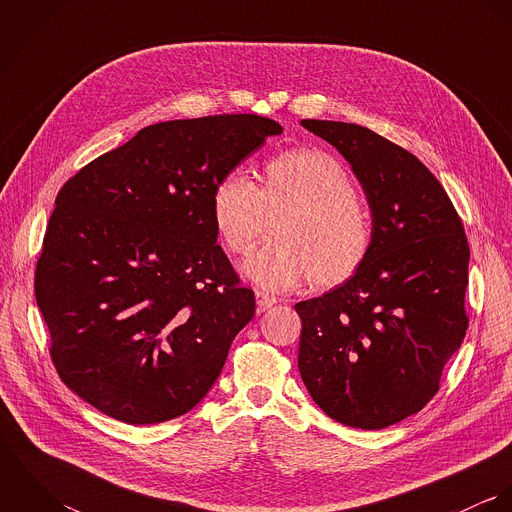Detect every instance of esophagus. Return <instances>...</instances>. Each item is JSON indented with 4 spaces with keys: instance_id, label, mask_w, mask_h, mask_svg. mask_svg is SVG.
<instances>
[{
    "instance_id": "34e87169",
    "label": "esophagus",
    "mask_w": 512,
    "mask_h": 512,
    "mask_svg": "<svg viewBox=\"0 0 512 512\" xmlns=\"http://www.w3.org/2000/svg\"><path fill=\"white\" fill-rule=\"evenodd\" d=\"M276 301H278V299H276L274 295L256 290V303H258V311H260V313L266 311V309H270L272 305H276Z\"/></svg>"
}]
</instances>
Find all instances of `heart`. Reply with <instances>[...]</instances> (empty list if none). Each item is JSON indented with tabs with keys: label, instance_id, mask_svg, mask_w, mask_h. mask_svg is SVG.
Listing matches in <instances>:
<instances>
[{
	"label": "heart",
	"instance_id": "heart-1",
	"mask_svg": "<svg viewBox=\"0 0 512 512\" xmlns=\"http://www.w3.org/2000/svg\"><path fill=\"white\" fill-rule=\"evenodd\" d=\"M211 215L230 254L248 252L274 220L276 238L244 260L264 290L288 292L313 278L317 288L351 280L366 262L374 224L349 167L331 151L293 147L266 159L260 187L242 171L222 175Z\"/></svg>",
	"mask_w": 512,
	"mask_h": 512
}]
</instances>
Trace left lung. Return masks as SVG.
I'll return each instance as SVG.
<instances>
[{
  "label": "left lung",
  "mask_w": 512,
  "mask_h": 512,
  "mask_svg": "<svg viewBox=\"0 0 512 512\" xmlns=\"http://www.w3.org/2000/svg\"><path fill=\"white\" fill-rule=\"evenodd\" d=\"M301 124L351 163L374 240L351 280L295 303L299 374L329 418L382 430L438 394L443 366L465 337L467 236L445 189L416 155L357 124Z\"/></svg>",
  "instance_id": "obj_1"
}]
</instances>
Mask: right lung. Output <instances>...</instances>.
Listing matches in <instances>:
<instances>
[{"label": "right lung", "instance_id": "obj_1", "mask_svg": "<svg viewBox=\"0 0 512 512\" xmlns=\"http://www.w3.org/2000/svg\"><path fill=\"white\" fill-rule=\"evenodd\" d=\"M278 134L256 114L159 122L63 185L35 297L51 361L84 402L146 426L211 390L256 311L217 244L213 189Z\"/></svg>", "mask_w": 512, "mask_h": 512}]
</instances>
